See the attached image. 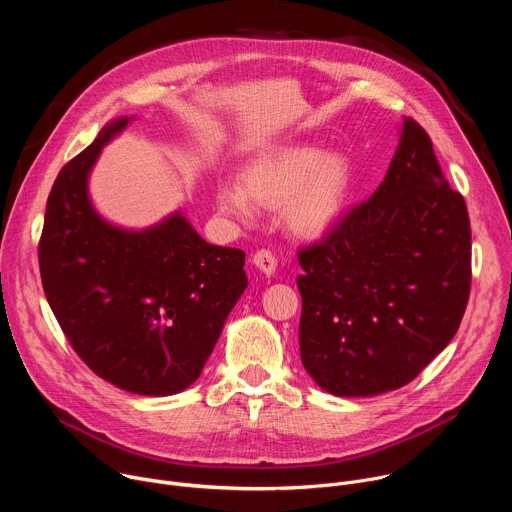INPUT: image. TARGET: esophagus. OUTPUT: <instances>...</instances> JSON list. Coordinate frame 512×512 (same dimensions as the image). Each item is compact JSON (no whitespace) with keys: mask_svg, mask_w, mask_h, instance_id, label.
<instances>
[{"mask_svg":"<svg viewBox=\"0 0 512 512\" xmlns=\"http://www.w3.org/2000/svg\"><path fill=\"white\" fill-rule=\"evenodd\" d=\"M253 263H255V267H257L261 273H265L267 277H271V275L275 273V267H277L275 255H273L271 251H265V249H261V251H257V253L253 255Z\"/></svg>","mask_w":512,"mask_h":512,"instance_id":"esophagus-1","label":"esophagus"}]
</instances>
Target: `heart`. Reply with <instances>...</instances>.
<instances>
[{
    "label": "heart",
    "instance_id": "b5f03b06",
    "mask_svg": "<svg viewBox=\"0 0 512 512\" xmlns=\"http://www.w3.org/2000/svg\"><path fill=\"white\" fill-rule=\"evenodd\" d=\"M352 186V168L340 154L310 143L283 145L253 158L241 182H218L214 200L223 214L247 221L253 202L277 208L285 227L304 239L324 235L340 218Z\"/></svg>",
    "mask_w": 512,
    "mask_h": 512
}]
</instances>
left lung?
I'll return each mask as SVG.
<instances>
[{
	"mask_svg": "<svg viewBox=\"0 0 512 512\" xmlns=\"http://www.w3.org/2000/svg\"><path fill=\"white\" fill-rule=\"evenodd\" d=\"M298 259L300 354L324 391H395L450 344L470 296V218L421 125L403 119L381 186Z\"/></svg>",
	"mask_w": 512,
	"mask_h": 512,
	"instance_id": "obj_1",
	"label": "left lung"
}]
</instances>
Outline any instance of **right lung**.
<instances>
[{"label":"right lung","instance_id":"1","mask_svg":"<svg viewBox=\"0 0 512 512\" xmlns=\"http://www.w3.org/2000/svg\"><path fill=\"white\" fill-rule=\"evenodd\" d=\"M133 117L109 121L58 174L38 247L46 300L87 367L148 397L188 389L247 287L245 253L206 243L182 210L148 229L103 218L89 176Z\"/></svg>","mask_w":512,"mask_h":512}]
</instances>
